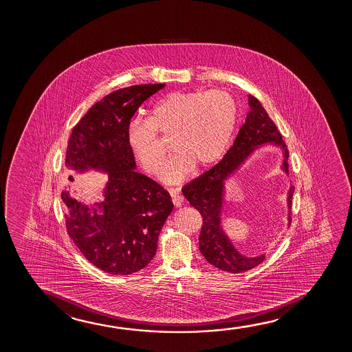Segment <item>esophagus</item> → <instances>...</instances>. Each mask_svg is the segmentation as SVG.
I'll list each match as a JSON object with an SVG mask.
<instances>
[{
	"label": "esophagus",
	"instance_id": "34e87169",
	"mask_svg": "<svg viewBox=\"0 0 352 352\" xmlns=\"http://www.w3.org/2000/svg\"><path fill=\"white\" fill-rule=\"evenodd\" d=\"M169 193H170L172 199H173L174 206L177 208L182 207L183 206L184 197L179 193V188H170Z\"/></svg>",
	"mask_w": 352,
	"mask_h": 352
}]
</instances>
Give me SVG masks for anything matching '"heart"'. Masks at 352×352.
Returning a JSON list of instances; mask_svg holds the SVG:
<instances>
[{
    "instance_id": "1",
    "label": "heart",
    "mask_w": 352,
    "mask_h": 352,
    "mask_svg": "<svg viewBox=\"0 0 352 352\" xmlns=\"http://www.w3.org/2000/svg\"><path fill=\"white\" fill-rule=\"evenodd\" d=\"M238 119L236 98L225 90L174 92L155 104L148 120L132 121L127 140L135 159L148 173H156L164 157L156 132L172 135L174 153L161 180L177 185L196 164L206 167L221 157Z\"/></svg>"
}]
</instances>
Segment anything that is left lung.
Wrapping results in <instances>:
<instances>
[{"label": "left lung", "instance_id": "1", "mask_svg": "<svg viewBox=\"0 0 352 352\" xmlns=\"http://www.w3.org/2000/svg\"><path fill=\"white\" fill-rule=\"evenodd\" d=\"M249 113L241 126L234 143L223 159L212 168L193 179L182 188L185 198L201 212L203 226L199 234V251L210 265L228 273H243L265 261V254L248 257L241 255L233 245L221 225L222 209L225 202V184L241 164L251 157L255 150L265 145H274L281 150V169L289 175V150L274 122L270 120L265 108L256 97L248 96ZM294 188L287 191V221L291 223V203Z\"/></svg>", "mask_w": 352, "mask_h": 352}]
</instances>
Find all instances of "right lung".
<instances>
[{
	"label": "right lung",
	"instance_id": "add662e5",
	"mask_svg": "<svg viewBox=\"0 0 352 352\" xmlns=\"http://www.w3.org/2000/svg\"><path fill=\"white\" fill-rule=\"evenodd\" d=\"M164 87L142 84L111 92L87 111L68 140L67 183L89 170L108 174L102 202L87 207L67 188L61 198L73 243L90 263L109 274H132L149 265L161 228L173 210L169 193L135 170L127 140L132 116Z\"/></svg>",
	"mask_w": 352,
	"mask_h": 352
}]
</instances>
